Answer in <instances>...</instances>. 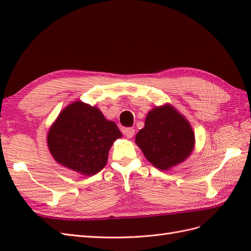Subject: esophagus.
<instances>
[{"label":"esophagus","instance_id":"1","mask_svg":"<svg viewBox=\"0 0 251 251\" xmlns=\"http://www.w3.org/2000/svg\"><path fill=\"white\" fill-rule=\"evenodd\" d=\"M122 132L124 134L127 138H132L135 135V129L134 128H130V127H128V128H123L122 129Z\"/></svg>","mask_w":251,"mask_h":251}]
</instances>
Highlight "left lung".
<instances>
[{
    "label": "left lung",
    "instance_id": "obj_1",
    "mask_svg": "<svg viewBox=\"0 0 251 251\" xmlns=\"http://www.w3.org/2000/svg\"><path fill=\"white\" fill-rule=\"evenodd\" d=\"M136 143L150 163L167 170L183 162L194 147V132L189 122L172 105L153 109L145 127L136 136Z\"/></svg>",
    "mask_w": 251,
    "mask_h": 251
}]
</instances>
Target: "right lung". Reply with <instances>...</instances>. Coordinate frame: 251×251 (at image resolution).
Returning a JSON list of instances; mask_svg holds the SVG:
<instances>
[{
    "label": "right lung",
    "mask_w": 251,
    "mask_h": 251,
    "mask_svg": "<svg viewBox=\"0 0 251 251\" xmlns=\"http://www.w3.org/2000/svg\"><path fill=\"white\" fill-rule=\"evenodd\" d=\"M122 132L101 111L81 101L63 110L47 136L50 151L62 166L86 176L102 169L111 146Z\"/></svg>",
    "instance_id": "add662e5"
}]
</instances>
